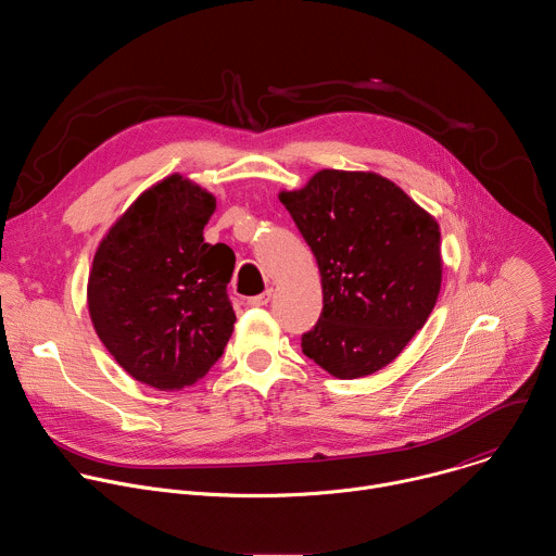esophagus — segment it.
I'll list each match as a JSON object with an SVG mask.
<instances>
[{
  "label": "esophagus",
  "mask_w": 556,
  "mask_h": 556,
  "mask_svg": "<svg viewBox=\"0 0 556 556\" xmlns=\"http://www.w3.org/2000/svg\"><path fill=\"white\" fill-rule=\"evenodd\" d=\"M270 296H273V288L266 290V292H262V294H257V296H251L247 303L253 305V307H260V305H266V303L270 301Z\"/></svg>",
  "instance_id": "esophagus-1"
}]
</instances>
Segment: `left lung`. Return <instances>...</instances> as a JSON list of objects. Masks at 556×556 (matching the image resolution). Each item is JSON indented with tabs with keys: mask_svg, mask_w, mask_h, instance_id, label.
<instances>
[{
	"mask_svg": "<svg viewBox=\"0 0 556 556\" xmlns=\"http://www.w3.org/2000/svg\"><path fill=\"white\" fill-rule=\"evenodd\" d=\"M281 204L316 257L324 309L301 337L337 378L369 376L427 324L442 283L440 226L401 187L367 172L324 169Z\"/></svg>",
	"mask_w": 556,
	"mask_h": 556,
	"instance_id": "1",
	"label": "left lung"
}]
</instances>
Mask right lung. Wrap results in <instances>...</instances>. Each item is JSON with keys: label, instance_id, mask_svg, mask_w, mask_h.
<instances>
[{"label": "right lung", "instance_id": "1", "mask_svg": "<svg viewBox=\"0 0 556 556\" xmlns=\"http://www.w3.org/2000/svg\"><path fill=\"white\" fill-rule=\"evenodd\" d=\"M213 211L208 191L174 174L118 217L92 262L88 307L99 339L131 378L161 391L202 378L232 334L235 255L204 242Z\"/></svg>", "mask_w": 556, "mask_h": 556}]
</instances>
